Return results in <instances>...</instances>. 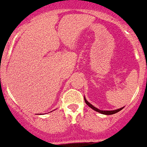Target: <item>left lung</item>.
<instances>
[{"instance_id": "1", "label": "left lung", "mask_w": 147, "mask_h": 147, "mask_svg": "<svg viewBox=\"0 0 147 147\" xmlns=\"http://www.w3.org/2000/svg\"><path fill=\"white\" fill-rule=\"evenodd\" d=\"M85 98V103H86V105H88V107H90L91 109H93L94 111H96V112H99V113H101V114H104V115H112V114H115V113H116V112H119L120 110H122V109H123V108H121V109H115V110H110V111H108V110H105V111H103V110H100V109H98L97 108H96V107H94L93 105H91L89 102L85 99V97H84Z\"/></svg>"}]
</instances>
